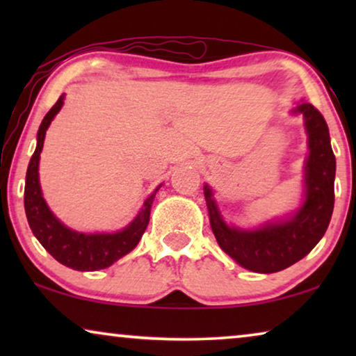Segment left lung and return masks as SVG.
Segmentation results:
<instances>
[{
	"label": "left lung",
	"instance_id": "1",
	"mask_svg": "<svg viewBox=\"0 0 356 356\" xmlns=\"http://www.w3.org/2000/svg\"><path fill=\"white\" fill-rule=\"evenodd\" d=\"M308 131L306 201L293 218L254 232L238 230L222 220L212 191L204 186L209 217L218 246L238 264L259 274H272L293 266L318 245L334 211L335 157L324 116L311 104L298 105Z\"/></svg>",
	"mask_w": 356,
	"mask_h": 356
}]
</instances>
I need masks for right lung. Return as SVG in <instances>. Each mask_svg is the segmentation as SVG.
Wrapping results in <instances>:
<instances>
[{"label":"right lung","mask_w":356,"mask_h":356,"mask_svg":"<svg viewBox=\"0 0 356 356\" xmlns=\"http://www.w3.org/2000/svg\"><path fill=\"white\" fill-rule=\"evenodd\" d=\"M63 100H65V95H61L56 104L51 106L50 111L45 115V118H43L40 128H38L37 149L32 155L31 162H29L26 189H24L26 216L31 230L37 236V240L63 266L82 272L105 269V267L113 264L115 261H118L120 257L133 251L139 243L140 236L144 235L145 228H147L150 207H152L154 196L160 186L144 202V209L131 222V225L118 233L86 235V233H77L63 225L61 222H58L42 197L40 183H38V160H40V152L48 126H50L51 120L60 111Z\"/></svg>","instance_id":"add662e5"}]
</instances>
